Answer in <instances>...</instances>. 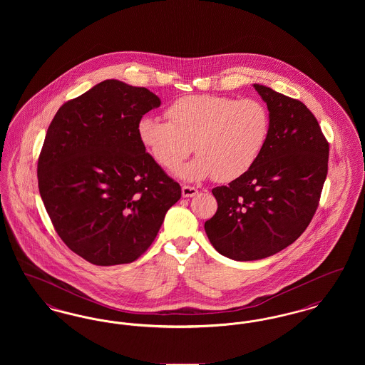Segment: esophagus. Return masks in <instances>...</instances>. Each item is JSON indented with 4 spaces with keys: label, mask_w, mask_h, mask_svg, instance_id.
<instances>
[{
    "label": "esophagus",
    "mask_w": 365,
    "mask_h": 365,
    "mask_svg": "<svg viewBox=\"0 0 365 365\" xmlns=\"http://www.w3.org/2000/svg\"><path fill=\"white\" fill-rule=\"evenodd\" d=\"M197 194H198V190H197L195 187L187 186V185H183V186H182V195H183L185 198L194 197V195H197Z\"/></svg>",
    "instance_id": "1"
}]
</instances>
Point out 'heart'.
Segmentation results:
<instances>
[{"mask_svg": "<svg viewBox=\"0 0 365 365\" xmlns=\"http://www.w3.org/2000/svg\"><path fill=\"white\" fill-rule=\"evenodd\" d=\"M168 122L145 116L137 125L139 142L165 170H175L191 150L198 155L179 168L186 180L215 175L231 182L259 160L269 134L265 105L252 98L198 94L178 98L165 110Z\"/></svg>", "mask_w": 365, "mask_h": 365, "instance_id": "1", "label": "heart"}]
</instances>
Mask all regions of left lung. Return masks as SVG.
Segmentation results:
<instances>
[{
	"label": "left lung",
	"instance_id": "obj_1",
	"mask_svg": "<svg viewBox=\"0 0 365 365\" xmlns=\"http://www.w3.org/2000/svg\"><path fill=\"white\" fill-rule=\"evenodd\" d=\"M269 110V134L256 164L215 187L217 210L205 222L213 247L237 261L269 257L307 230L329 171V142L301 101L253 85Z\"/></svg>",
	"mask_w": 365,
	"mask_h": 365
}]
</instances>
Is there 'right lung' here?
<instances>
[{
  "label": "right lung",
  "instance_id": "obj_1",
  "mask_svg": "<svg viewBox=\"0 0 365 365\" xmlns=\"http://www.w3.org/2000/svg\"><path fill=\"white\" fill-rule=\"evenodd\" d=\"M160 98L108 79L61 105L38 158V187L53 227L94 265L137 260L182 189L139 142L137 125Z\"/></svg>",
  "mask_w": 365,
  "mask_h": 365
}]
</instances>
